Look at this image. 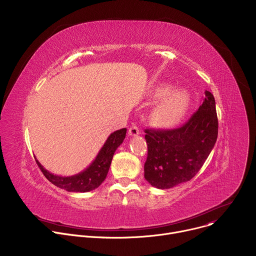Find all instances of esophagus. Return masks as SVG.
<instances>
[{
	"instance_id": "1",
	"label": "esophagus",
	"mask_w": 256,
	"mask_h": 256,
	"mask_svg": "<svg viewBox=\"0 0 256 256\" xmlns=\"http://www.w3.org/2000/svg\"><path fill=\"white\" fill-rule=\"evenodd\" d=\"M128 134H130V136H136L140 134V128H138L136 124L132 126L130 128V130H128Z\"/></svg>"
}]
</instances>
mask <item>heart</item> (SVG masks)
Masks as SVG:
<instances>
[{
    "instance_id": "heart-1",
    "label": "heart",
    "mask_w": 256,
    "mask_h": 256,
    "mask_svg": "<svg viewBox=\"0 0 256 256\" xmlns=\"http://www.w3.org/2000/svg\"><path fill=\"white\" fill-rule=\"evenodd\" d=\"M156 98H160L151 112L152 122L159 128H172L184 118L190 105V95L184 89L162 87L157 90Z\"/></svg>"
}]
</instances>
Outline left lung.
Returning <instances> with one entry per match:
<instances>
[{"label":"left lung","mask_w":256,"mask_h":256,"mask_svg":"<svg viewBox=\"0 0 256 256\" xmlns=\"http://www.w3.org/2000/svg\"><path fill=\"white\" fill-rule=\"evenodd\" d=\"M148 157L144 171L149 184L159 190L190 181L202 168L218 138L216 101L204 91L202 105L188 122L174 130H144Z\"/></svg>","instance_id":"1"}]
</instances>
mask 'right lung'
I'll return each instance as SVG.
<instances>
[{"instance_id": "add662e5", "label": "right lung", "mask_w": 256, "mask_h": 256, "mask_svg": "<svg viewBox=\"0 0 256 256\" xmlns=\"http://www.w3.org/2000/svg\"><path fill=\"white\" fill-rule=\"evenodd\" d=\"M126 128L116 130L109 136L95 160L82 172L72 176H58L50 173L36 160L44 175L56 186L70 192H87L97 188L105 180L114 152L122 144Z\"/></svg>"}]
</instances>
